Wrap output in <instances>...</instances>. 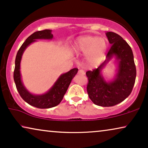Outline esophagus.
<instances>
[{
	"label": "esophagus",
	"mask_w": 148,
	"mask_h": 148,
	"mask_svg": "<svg viewBox=\"0 0 148 148\" xmlns=\"http://www.w3.org/2000/svg\"><path fill=\"white\" fill-rule=\"evenodd\" d=\"M78 74H79V75H85V71H84V70H83V69H80V70H79V71H78Z\"/></svg>",
	"instance_id": "1"
}]
</instances>
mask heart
I'll list each match as a JSON object with an SVG mask.
<instances>
[{"mask_svg":"<svg viewBox=\"0 0 148 148\" xmlns=\"http://www.w3.org/2000/svg\"><path fill=\"white\" fill-rule=\"evenodd\" d=\"M107 42L104 38L86 36L77 40L73 50L78 54H85V60L91 66H96L102 61L106 54Z\"/></svg>","mask_w":148,"mask_h":148,"instance_id":"obj_1","label":"heart"}]
</instances>
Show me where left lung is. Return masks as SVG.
I'll return each instance as SVG.
<instances>
[{
  "label": "left lung",
  "instance_id": "1",
  "mask_svg": "<svg viewBox=\"0 0 148 148\" xmlns=\"http://www.w3.org/2000/svg\"><path fill=\"white\" fill-rule=\"evenodd\" d=\"M106 36L111 44L106 60L96 69L87 71L86 75L89 98L96 105L108 107L122 102L130 95L136 78V68L133 51L127 42L114 32H106ZM113 58L116 73L113 78L107 80L102 70Z\"/></svg>",
  "mask_w": 148,
  "mask_h": 148
}]
</instances>
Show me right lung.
Masks as SVG:
<instances>
[{"mask_svg":"<svg viewBox=\"0 0 148 148\" xmlns=\"http://www.w3.org/2000/svg\"><path fill=\"white\" fill-rule=\"evenodd\" d=\"M53 37L51 29L34 32L23 42L18 50L15 58L13 78L18 92L27 104L38 108H50L59 104L72 79L78 71V69L74 68L65 73L61 74L53 86L42 94H32L24 86L21 74V61L24 51L30 44L37 42L36 40H52Z\"/></svg>","mask_w":148,"mask_h":148,"instance_id":"obj_1","label":"right lung"}]
</instances>
